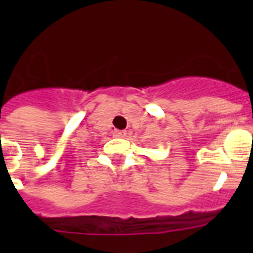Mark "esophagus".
Segmentation results:
<instances>
[{"instance_id":"esophagus-1","label":"esophagus","mask_w":253,"mask_h":253,"mask_svg":"<svg viewBox=\"0 0 253 253\" xmlns=\"http://www.w3.org/2000/svg\"><path fill=\"white\" fill-rule=\"evenodd\" d=\"M113 135H114V137H116V138H123V137H125V135H126V131H125V130H118V129H115V130H114V133H113Z\"/></svg>"}]
</instances>
